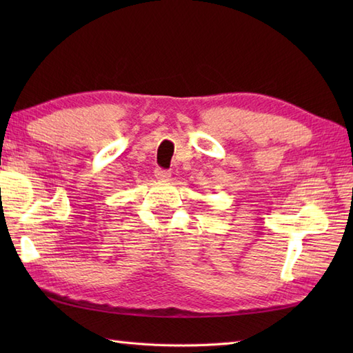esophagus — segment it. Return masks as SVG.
Segmentation results:
<instances>
[{
	"mask_svg": "<svg viewBox=\"0 0 353 353\" xmlns=\"http://www.w3.org/2000/svg\"><path fill=\"white\" fill-rule=\"evenodd\" d=\"M154 174L157 179H161V181H167V179L170 177V172L165 171V170H161V168H156Z\"/></svg>",
	"mask_w": 353,
	"mask_h": 353,
	"instance_id": "esophagus-1",
	"label": "esophagus"
}]
</instances>
